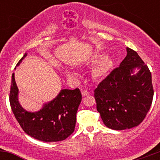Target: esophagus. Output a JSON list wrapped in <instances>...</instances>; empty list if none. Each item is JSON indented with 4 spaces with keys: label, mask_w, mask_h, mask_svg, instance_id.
Here are the masks:
<instances>
[{
    "label": "esophagus",
    "mask_w": 160,
    "mask_h": 160,
    "mask_svg": "<svg viewBox=\"0 0 160 160\" xmlns=\"http://www.w3.org/2000/svg\"><path fill=\"white\" fill-rule=\"evenodd\" d=\"M90 94V92L88 91L87 90H83V91H82V95L83 96H88V95Z\"/></svg>",
    "instance_id": "34e87169"
}]
</instances>
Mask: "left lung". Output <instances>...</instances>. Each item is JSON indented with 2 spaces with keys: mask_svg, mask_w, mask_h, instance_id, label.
I'll return each mask as SVG.
<instances>
[{
  "mask_svg": "<svg viewBox=\"0 0 160 160\" xmlns=\"http://www.w3.org/2000/svg\"><path fill=\"white\" fill-rule=\"evenodd\" d=\"M140 69L132 75L135 68ZM97 110L108 128L129 129L146 118L152 102V75L138 53L127 48V56L94 90Z\"/></svg>",
  "mask_w": 160,
  "mask_h": 160,
  "instance_id": "1",
  "label": "left lung"
}]
</instances>
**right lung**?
<instances>
[{
  "label": "right lung",
  "instance_id": "add662e5",
  "mask_svg": "<svg viewBox=\"0 0 160 160\" xmlns=\"http://www.w3.org/2000/svg\"><path fill=\"white\" fill-rule=\"evenodd\" d=\"M23 57L16 66H18ZM18 90L14 74L9 95L11 110L24 132L39 141L52 142L62 141L74 132L77 112L82 100L79 88L64 89L53 101L46 104L37 112H28L22 108L18 101Z\"/></svg>",
  "mask_w": 160,
  "mask_h": 160
}]
</instances>
